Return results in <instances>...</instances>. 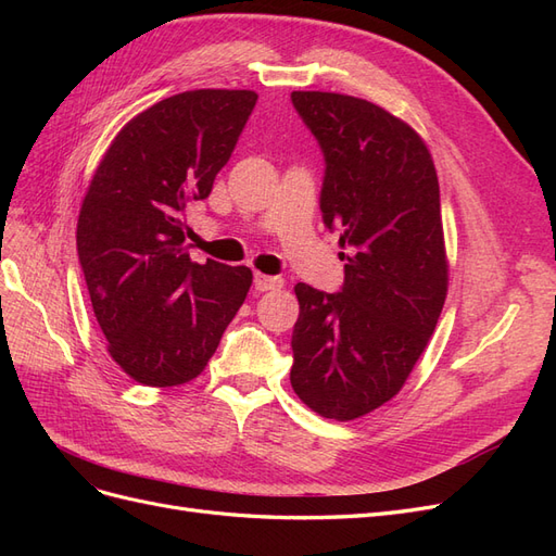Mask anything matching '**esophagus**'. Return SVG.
Returning <instances> with one entry per match:
<instances>
[{"label":"esophagus","mask_w":556,"mask_h":556,"mask_svg":"<svg viewBox=\"0 0 556 556\" xmlns=\"http://www.w3.org/2000/svg\"><path fill=\"white\" fill-rule=\"evenodd\" d=\"M252 282H255V290L260 292H268V290H280L282 288V278L280 276H266V274H255V278H252Z\"/></svg>","instance_id":"esophagus-1"}]
</instances>
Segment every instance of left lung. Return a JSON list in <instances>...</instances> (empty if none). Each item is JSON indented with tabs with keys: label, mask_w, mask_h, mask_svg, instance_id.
I'll return each mask as SVG.
<instances>
[{
	"label": "left lung",
	"mask_w": 556,
	"mask_h": 556,
	"mask_svg": "<svg viewBox=\"0 0 556 556\" xmlns=\"http://www.w3.org/2000/svg\"><path fill=\"white\" fill-rule=\"evenodd\" d=\"M325 153L323 220L341 231L345 280L296 282L292 387L327 419H357L399 394L439 323L447 257L439 176L419 134L366 99L292 92Z\"/></svg>",
	"instance_id": "1"
}]
</instances>
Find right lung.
<instances>
[{
    "label": "right lung",
    "instance_id": "add662e5",
    "mask_svg": "<svg viewBox=\"0 0 556 556\" xmlns=\"http://www.w3.org/2000/svg\"><path fill=\"white\" fill-rule=\"evenodd\" d=\"M257 104L252 90H190L117 131L83 199L76 248L109 355L148 387L204 371L252 285L248 266L185 250V208L206 199Z\"/></svg>",
    "mask_w": 556,
    "mask_h": 556
}]
</instances>
